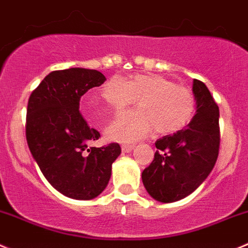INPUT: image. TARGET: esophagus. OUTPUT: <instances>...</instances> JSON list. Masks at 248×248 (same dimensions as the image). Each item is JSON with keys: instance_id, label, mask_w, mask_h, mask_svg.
Segmentation results:
<instances>
[{"instance_id": "obj_1", "label": "esophagus", "mask_w": 248, "mask_h": 248, "mask_svg": "<svg viewBox=\"0 0 248 248\" xmlns=\"http://www.w3.org/2000/svg\"><path fill=\"white\" fill-rule=\"evenodd\" d=\"M134 148H135V146H134V145H122V151H123V152H125V153L131 152Z\"/></svg>"}]
</instances>
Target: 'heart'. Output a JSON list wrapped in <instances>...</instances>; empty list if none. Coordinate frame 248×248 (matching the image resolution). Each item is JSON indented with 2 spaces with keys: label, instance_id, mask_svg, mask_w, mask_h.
Here are the masks:
<instances>
[{
  "label": "heart",
  "instance_id": "1",
  "mask_svg": "<svg viewBox=\"0 0 248 248\" xmlns=\"http://www.w3.org/2000/svg\"><path fill=\"white\" fill-rule=\"evenodd\" d=\"M101 97L119 114L138 101L139 109L120 115L107 126L106 138L117 142H135L155 130L158 135H171L183 130L193 118L196 102L187 87L159 74H135L128 79L112 77L103 84ZM95 98L87 97L85 106L93 119Z\"/></svg>",
  "mask_w": 248,
  "mask_h": 248
}]
</instances>
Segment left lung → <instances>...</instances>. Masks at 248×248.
Here are the masks:
<instances>
[{
    "instance_id": "1",
    "label": "left lung",
    "mask_w": 248,
    "mask_h": 248,
    "mask_svg": "<svg viewBox=\"0 0 248 248\" xmlns=\"http://www.w3.org/2000/svg\"><path fill=\"white\" fill-rule=\"evenodd\" d=\"M192 93L196 114L185 129L155 141V158L142 171L146 191L158 202L188 196L206 180L218 158L219 108L200 80L193 79Z\"/></svg>"
}]
</instances>
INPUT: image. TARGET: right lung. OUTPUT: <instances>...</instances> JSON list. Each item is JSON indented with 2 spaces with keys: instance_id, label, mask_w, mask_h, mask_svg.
<instances>
[{
  "instance_id": "add662e5",
  "label": "right lung",
  "mask_w": 248,
  "mask_h": 248,
  "mask_svg": "<svg viewBox=\"0 0 248 248\" xmlns=\"http://www.w3.org/2000/svg\"><path fill=\"white\" fill-rule=\"evenodd\" d=\"M101 72L69 68L49 73L29 97L28 146L46 180L74 200H93L108 185L112 164L122 153L118 143L87 147L100 133L79 112L81 96L101 86Z\"/></svg>"
}]
</instances>
